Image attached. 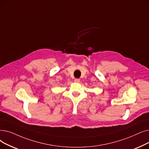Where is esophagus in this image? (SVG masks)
Returning <instances> with one entry per match:
<instances>
[{"instance_id": "34e87169", "label": "esophagus", "mask_w": 149, "mask_h": 149, "mask_svg": "<svg viewBox=\"0 0 149 149\" xmlns=\"http://www.w3.org/2000/svg\"><path fill=\"white\" fill-rule=\"evenodd\" d=\"M74 82H76V83H79L80 82V79H74Z\"/></svg>"}]
</instances>
